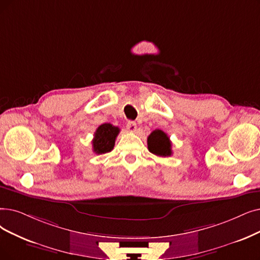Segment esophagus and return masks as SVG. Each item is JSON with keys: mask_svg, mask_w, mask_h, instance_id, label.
Wrapping results in <instances>:
<instances>
[{"mask_svg": "<svg viewBox=\"0 0 260 260\" xmlns=\"http://www.w3.org/2000/svg\"><path fill=\"white\" fill-rule=\"evenodd\" d=\"M127 129L130 132H136V130H137V122L133 121V120H129L127 122Z\"/></svg>", "mask_w": 260, "mask_h": 260, "instance_id": "1", "label": "esophagus"}]
</instances>
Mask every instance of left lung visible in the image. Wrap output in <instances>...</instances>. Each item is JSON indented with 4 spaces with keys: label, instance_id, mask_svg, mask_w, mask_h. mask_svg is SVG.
Listing matches in <instances>:
<instances>
[{
    "label": "left lung",
    "instance_id": "8db88e82",
    "mask_svg": "<svg viewBox=\"0 0 260 260\" xmlns=\"http://www.w3.org/2000/svg\"><path fill=\"white\" fill-rule=\"evenodd\" d=\"M148 150L158 157H170L172 155V143L168 134L162 130H154L147 139Z\"/></svg>",
    "mask_w": 260,
    "mask_h": 260
}]
</instances>
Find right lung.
Segmentation results:
<instances>
[{"label":"right lung","instance_id":"obj_1","mask_svg":"<svg viewBox=\"0 0 260 260\" xmlns=\"http://www.w3.org/2000/svg\"><path fill=\"white\" fill-rule=\"evenodd\" d=\"M119 133V128L111 123H103L99 126L94 134L92 140V150L97 154L107 153L111 151L115 145L116 137Z\"/></svg>","mask_w":260,"mask_h":260}]
</instances>
